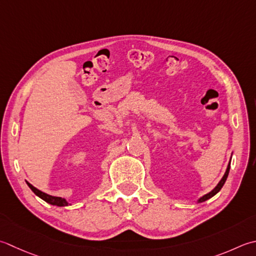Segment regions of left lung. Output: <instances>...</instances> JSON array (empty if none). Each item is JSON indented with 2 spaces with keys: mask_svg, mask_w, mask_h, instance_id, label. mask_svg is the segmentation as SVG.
I'll return each instance as SVG.
<instances>
[{
  "mask_svg": "<svg viewBox=\"0 0 256 256\" xmlns=\"http://www.w3.org/2000/svg\"><path fill=\"white\" fill-rule=\"evenodd\" d=\"M230 168H231V160H230V162H228V168H226V171H225V173H224V175H223V178H221V181H220L218 183V185L216 186H215L211 192H208V194H205V195H203L202 198H200L198 201H196V203H202V202H205L206 201V200H208V198H213L215 194H218V192H220V190H221L222 188H223V185H224V183H225V181H226V178H228V172H230Z\"/></svg>",
  "mask_w": 256,
  "mask_h": 256,
  "instance_id": "8db88e82",
  "label": "left lung"
}]
</instances>
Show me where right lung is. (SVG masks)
Masks as SVG:
<instances>
[{
  "instance_id": "add662e5",
  "label": "right lung",
  "mask_w": 256,
  "mask_h": 256,
  "mask_svg": "<svg viewBox=\"0 0 256 256\" xmlns=\"http://www.w3.org/2000/svg\"><path fill=\"white\" fill-rule=\"evenodd\" d=\"M26 184L28 185V188L32 190L35 195H38L40 198H42L43 201H45L48 204L56 205V206H68V205H71L66 201V198H60V196H53V195H50V194H46V193H44L42 191H40V190H38L36 188H34L33 185L31 183H28V181H26Z\"/></svg>"
}]
</instances>
